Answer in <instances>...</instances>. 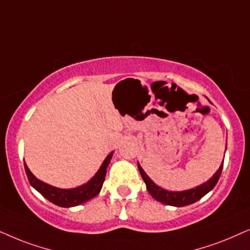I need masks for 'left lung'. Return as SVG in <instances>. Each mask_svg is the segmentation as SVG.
I'll use <instances>...</instances> for the list:
<instances>
[{
  "mask_svg": "<svg viewBox=\"0 0 250 250\" xmlns=\"http://www.w3.org/2000/svg\"><path fill=\"white\" fill-rule=\"evenodd\" d=\"M138 169L143 179H144L146 188H147L149 194H151L155 200H158L160 202H162V204L168 205V206L183 207V206L194 204V202L200 200L204 195L207 194L209 191H211V189L215 188V185L217 184L219 177H221L223 164L221 165V167H219L218 170L215 172V175L212 176L208 182L204 183V184L198 186V188L188 189V191H183V192H170V191H167V189L161 188L160 186L155 185L154 183L149 179V177L146 175V172L143 170V168L139 166V164H138Z\"/></svg>",
  "mask_w": 250,
  "mask_h": 250,
  "instance_id": "left-lung-1",
  "label": "left lung"
}]
</instances>
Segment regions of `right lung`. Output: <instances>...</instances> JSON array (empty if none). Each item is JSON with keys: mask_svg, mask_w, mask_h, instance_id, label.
<instances>
[{"mask_svg": "<svg viewBox=\"0 0 250 250\" xmlns=\"http://www.w3.org/2000/svg\"><path fill=\"white\" fill-rule=\"evenodd\" d=\"M113 155V152L109 153L107 158L105 159V161L103 162L102 167L99 168L94 177H92L90 181H89L86 184L79 186L76 188H71V189H62V188H53L51 185L45 184L41 181H39L38 178L35 177L34 175L32 174L31 170H29L26 164H24L26 175H27V178L31 185L34 188L36 191L41 193V194L45 199H48L50 202L52 204L59 206V207H74V206H79L81 204H84V202L89 201L90 199L95 198L96 195L99 194L101 192L103 183L105 181L106 176V169H107L109 161H111Z\"/></svg>", "mask_w": 250, "mask_h": 250, "instance_id": "add662e5", "label": "right lung"}]
</instances>
